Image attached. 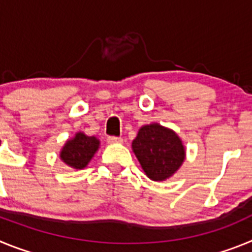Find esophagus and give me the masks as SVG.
Here are the masks:
<instances>
[{"label":"esophagus","mask_w":252,"mask_h":252,"mask_svg":"<svg viewBox=\"0 0 252 252\" xmlns=\"http://www.w3.org/2000/svg\"><path fill=\"white\" fill-rule=\"evenodd\" d=\"M107 142L108 144H121V142H124V139L117 136H108L107 137Z\"/></svg>","instance_id":"obj_1"}]
</instances>
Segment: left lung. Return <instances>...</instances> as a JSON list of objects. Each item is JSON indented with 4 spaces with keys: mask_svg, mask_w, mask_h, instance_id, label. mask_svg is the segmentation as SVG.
I'll return each instance as SVG.
<instances>
[{
    "mask_svg": "<svg viewBox=\"0 0 252 252\" xmlns=\"http://www.w3.org/2000/svg\"><path fill=\"white\" fill-rule=\"evenodd\" d=\"M132 150L148 178L166 180L186 159V149L177 133L159 124L142 126L132 141Z\"/></svg>",
    "mask_w": 252,
    "mask_h": 252,
    "instance_id": "1",
    "label": "left lung"
}]
</instances>
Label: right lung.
Listing matches in <instances>:
<instances>
[{
	"label": "right lung",
	"instance_id": "1",
	"mask_svg": "<svg viewBox=\"0 0 252 252\" xmlns=\"http://www.w3.org/2000/svg\"><path fill=\"white\" fill-rule=\"evenodd\" d=\"M99 148V140L95 136H87L83 132H77L73 139H69L60 151V159L73 169H83Z\"/></svg>",
	"mask_w": 252,
	"mask_h": 252
}]
</instances>
